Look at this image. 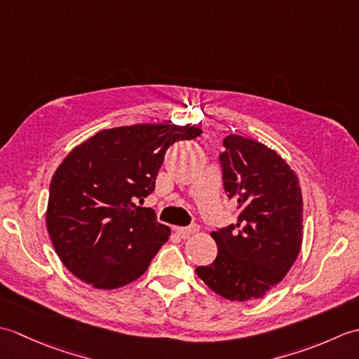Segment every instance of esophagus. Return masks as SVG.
<instances>
[{
    "instance_id": "esophagus-1",
    "label": "esophagus",
    "mask_w": 359,
    "mask_h": 359,
    "mask_svg": "<svg viewBox=\"0 0 359 359\" xmlns=\"http://www.w3.org/2000/svg\"><path fill=\"white\" fill-rule=\"evenodd\" d=\"M199 231V226L197 225H193V226H177L175 228V233H177L179 236H182V238H189V236L194 234Z\"/></svg>"
}]
</instances>
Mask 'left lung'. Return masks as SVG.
<instances>
[{"label": "left lung", "instance_id": "obj_1", "mask_svg": "<svg viewBox=\"0 0 359 359\" xmlns=\"http://www.w3.org/2000/svg\"><path fill=\"white\" fill-rule=\"evenodd\" d=\"M220 154L224 188L238 201V222L210 236L215 262L196 273L230 301L265 296L285 278L302 247L299 179L276 151L242 135H226Z\"/></svg>", "mask_w": 359, "mask_h": 359}]
</instances>
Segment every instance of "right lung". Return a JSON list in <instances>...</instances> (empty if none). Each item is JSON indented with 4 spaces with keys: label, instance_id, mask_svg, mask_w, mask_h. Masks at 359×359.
Segmentation results:
<instances>
[{
    "label": "right lung",
    "instance_id": "1",
    "mask_svg": "<svg viewBox=\"0 0 359 359\" xmlns=\"http://www.w3.org/2000/svg\"><path fill=\"white\" fill-rule=\"evenodd\" d=\"M201 134L172 121L120 126L63 158L50 180L46 226L67 270L100 290L125 287L148 270L171 230L137 203L154 191L166 149Z\"/></svg>",
    "mask_w": 359,
    "mask_h": 359
}]
</instances>
